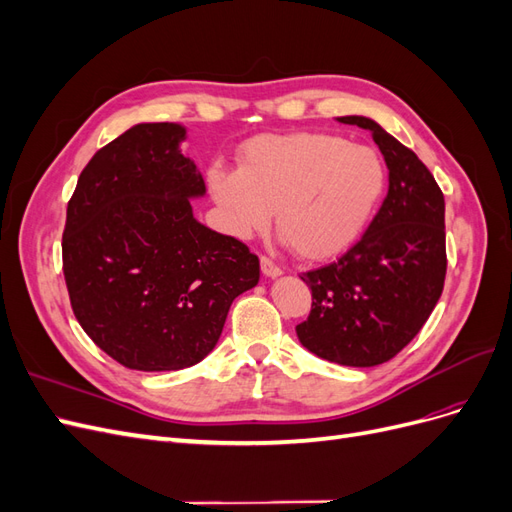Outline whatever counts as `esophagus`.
Wrapping results in <instances>:
<instances>
[{"label":"esophagus","instance_id":"obj_1","mask_svg":"<svg viewBox=\"0 0 512 512\" xmlns=\"http://www.w3.org/2000/svg\"><path fill=\"white\" fill-rule=\"evenodd\" d=\"M260 269H262V273H265L267 277H277V275H282V267L277 265V262H273L271 258H267V256H262V258H260Z\"/></svg>","mask_w":512,"mask_h":512}]
</instances>
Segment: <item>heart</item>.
Returning a JSON list of instances; mask_svg holds the SVG:
<instances>
[{
	"label": "heart",
	"mask_w": 512,
	"mask_h": 512,
	"mask_svg": "<svg viewBox=\"0 0 512 512\" xmlns=\"http://www.w3.org/2000/svg\"><path fill=\"white\" fill-rule=\"evenodd\" d=\"M209 190L235 237L275 226L305 260L344 254L363 235L386 190L378 153L320 132L262 134L239 151V170L213 166Z\"/></svg>",
	"instance_id": "b5f03b06"
}]
</instances>
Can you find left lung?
<instances>
[{
  "label": "left lung",
  "instance_id": "obj_1",
  "mask_svg": "<svg viewBox=\"0 0 512 512\" xmlns=\"http://www.w3.org/2000/svg\"><path fill=\"white\" fill-rule=\"evenodd\" d=\"M369 130L389 168V194L363 237L331 265L301 273L312 312L299 342L324 361L374 367L423 329L446 277L444 194L416 158L376 121L337 117Z\"/></svg>",
  "mask_w": 512,
  "mask_h": 512
}]
</instances>
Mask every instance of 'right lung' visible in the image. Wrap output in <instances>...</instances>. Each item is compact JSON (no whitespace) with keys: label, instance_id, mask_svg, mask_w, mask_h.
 Segmentation results:
<instances>
[{"label":"right lung","instance_id":"obj_1","mask_svg":"<svg viewBox=\"0 0 512 512\" xmlns=\"http://www.w3.org/2000/svg\"><path fill=\"white\" fill-rule=\"evenodd\" d=\"M179 123H138L102 147L68 203L64 277L72 312L111 359L138 371L196 365L228 309L258 284L260 262L235 237L194 220L203 175Z\"/></svg>","mask_w":512,"mask_h":512}]
</instances>
